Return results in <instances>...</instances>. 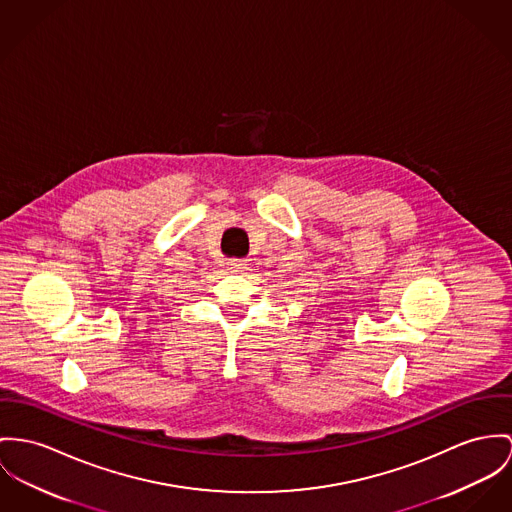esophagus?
<instances>
[{
    "label": "esophagus",
    "instance_id": "1",
    "mask_svg": "<svg viewBox=\"0 0 512 512\" xmlns=\"http://www.w3.org/2000/svg\"><path fill=\"white\" fill-rule=\"evenodd\" d=\"M243 269H245V261H241V259H230V261H228V271L239 273V271H243Z\"/></svg>",
    "mask_w": 512,
    "mask_h": 512
}]
</instances>
